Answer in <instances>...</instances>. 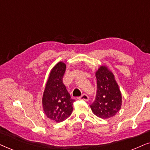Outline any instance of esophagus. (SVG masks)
Wrapping results in <instances>:
<instances>
[{
	"mask_svg": "<svg viewBox=\"0 0 150 150\" xmlns=\"http://www.w3.org/2000/svg\"><path fill=\"white\" fill-rule=\"evenodd\" d=\"M88 99H89L88 96L86 95V94H83V95H81L80 97H79V99H81V100H84V101H88Z\"/></svg>",
	"mask_w": 150,
	"mask_h": 150,
	"instance_id": "obj_1",
	"label": "esophagus"
}]
</instances>
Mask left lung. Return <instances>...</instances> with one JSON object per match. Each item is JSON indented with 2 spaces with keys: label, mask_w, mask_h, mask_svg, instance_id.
<instances>
[{
  "label": "left lung",
  "mask_w": 150,
  "mask_h": 150,
  "mask_svg": "<svg viewBox=\"0 0 150 150\" xmlns=\"http://www.w3.org/2000/svg\"><path fill=\"white\" fill-rule=\"evenodd\" d=\"M97 90L96 98L90 105L97 117L107 119L116 115L122 105V95L114 74L106 66L101 65L95 72Z\"/></svg>",
  "instance_id": "8db88e82"
}]
</instances>
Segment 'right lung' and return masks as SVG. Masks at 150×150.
<instances>
[{
  "label": "right lung",
  "mask_w": 150,
  "mask_h": 150,
  "mask_svg": "<svg viewBox=\"0 0 150 150\" xmlns=\"http://www.w3.org/2000/svg\"><path fill=\"white\" fill-rule=\"evenodd\" d=\"M65 70L66 64L63 62H59L52 68L42 95L44 112L48 118L56 123L69 118L75 101L71 99L62 83Z\"/></svg>",
  "instance_id": "add662e5"
}]
</instances>
